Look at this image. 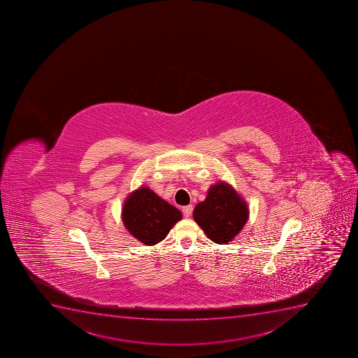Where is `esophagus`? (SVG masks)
<instances>
[{"instance_id": "obj_1", "label": "esophagus", "mask_w": 358, "mask_h": 358, "mask_svg": "<svg viewBox=\"0 0 358 358\" xmlns=\"http://www.w3.org/2000/svg\"><path fill=\"white\" fill-rule=\"evenodd\" d=\"M192 211H193V206L192 204L182 207V213H184L185 217H189L192 215Z\"/></svg>"}]
</instances>
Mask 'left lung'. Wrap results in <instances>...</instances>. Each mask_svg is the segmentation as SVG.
I'll list each match as a JSON object with an SVG mask.
<instances>
[{
  "instance_id": "8db88e82",
  "label": "left lung",
  "mask_w": 358,
  "mask_h": 358,
  "mask_svg": "<svg viewBox=\"0 0 358 358\" xmlns=\"http://www.w3.org/2000/svg\"><path fill=\"white\" fill-rule=\"evenodd\" d=\"M250 216L246 201L230 184L220 181L211 185L206 200L194 208V221L216 244L234 241Z\"/></svg>"
}]
</instances>
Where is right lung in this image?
Returning <instances> with one entry per match:
<instances>
[{"label":"right lung","instance_id":"add662e5","mask_svg":"<svg viewBox=\"0 0 358 358\" xmlns=\"http://www.w3.org/2000/svg\"><path fill=\"white\" fill-rule=\"evenodd\" d=\"M121 217L133 237L142 244L152 246L166 238L174 224L182 218V214L142 185L126 197Z\"/></svg>","mask_w":358,"mask_h":358}]
</instances>
